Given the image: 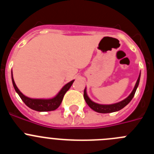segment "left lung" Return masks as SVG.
Segmentation results:
<instances>
[{"mask_svg":"<svg viewBox=\"0 0 154 154\" xmlns=\"http://www.w3.org/2000/svg\"><path fill=\"white\" fill-rule=\"evenodd\" d=\"M140 73L139 75L138 79H137L135 86L133 88L131 93L128 96V97H126V99L122 100V101L119 102V103L109 105L99 104V103H95V102L92 101V100L89 99V96H88V95H87L86 88H85V90H84V99H85V102H86V103L88 104V106H89L92 109H93L94 111H96V112H99V113H109V112H116V111H119V110L124 108L126 105L131 101L132 99H133V96H134V95H135V92L136 91H137V87H138L139 83H140Z\"/></svg>","mask_w":154,"mask_h":154,"instance_id":"8db88e82","label":"left lung"}]
</instances>
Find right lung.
Listing matches in <instances>:
<instances>
[{"label":"right lung","instance_id":"obj_1","mask_svg":"<svg viewBox=\"0 0 154 154\" xmlns=\"http://www.w3.org/2000/svg\"><path fill=\"white\" fill-rule=\"evenodd\" d=\"M11 79L16 92L18 94L20 98L22 99V101L25 103L27 106H28L31 109L38 111V112H48V111H53V110L56 109L62 103L65 94L70 89V87L72 86L75 81V80H72V81L68 82L67 84H65L55 97L51 98V99H32V98L24 96V94L19 90L14 82V80L12 72Z\"/></svg>","mask_w":154,"mask_h":154}]
</instances>
